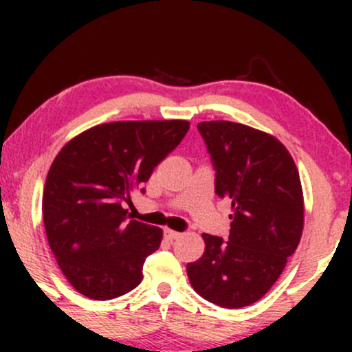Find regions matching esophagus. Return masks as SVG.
<instances>
[{"label":"esophagus","mask_w":352,"mask_h":352,"mask_svg":"<svg viewBox=\"0 0 352 352\" xmlns=\"http://www.w3.org/2000/svg\"><path fill=\"white\" fill-rule=\"evenodd\" d=\"M180 236H182V233L173 232V230H170V228H166V230H165V239H166V240H170V242H173V240L180 239Z\"/></svg>","instance_id":"obj_1"}]
</instances>
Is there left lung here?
Here are the masks:
<instances>
[{"mask_svg": "<svg viewBox=\"0 0 352 352\" xmlns=\"http://www.w3.org/2000/svg\"><path fill=\"white\" fill-rule=\"evenodd\" d=\"M216 170L214 190L232 201L228 242L204 233L202 257L187 264L204 300L242 308L261 300L285 271L303 233L300 173L274 136L230 120L199 122Z\"/></svg>", "mask_w": 352, "mask_h": 352, "instance_id": "left-lung-1", "label": "left lung"}]
</instances>
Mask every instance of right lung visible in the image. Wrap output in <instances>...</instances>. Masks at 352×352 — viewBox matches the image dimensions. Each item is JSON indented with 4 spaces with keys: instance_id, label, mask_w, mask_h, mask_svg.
<instances>
[{
    "instance_id": "right-lung-1",
    "label": "right lung",
    "mask_w": 352,
    "mask_h": 352,
    "mask_svg": "<svg viewBox=\"0 0 352 352\" xmlns=\"http://www.w3.org/2000/svg\"><path fill=\"white\" fill-rule=\"evenodd\" d=\"M189 126L187 120L100 124L67 141L56 156L42 214L56 262L78 293L104 301L140 285L163 232L127 219L126 204H133L131 192L148 182Z\"/></svg>"
}]
</instances>
